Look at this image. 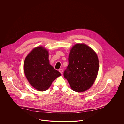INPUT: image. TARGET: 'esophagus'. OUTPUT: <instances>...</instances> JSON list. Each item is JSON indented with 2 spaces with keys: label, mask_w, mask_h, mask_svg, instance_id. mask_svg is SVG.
Listing matches in <instances>:
<instances>
[{
  "label": "esophagus",
  "mask_w": 124,
  "mask_h": 124,
  "mask_svg": "<svg viewBox=\"0 0 124 124\" xmlns=\"http://www.w3.org/2000/svg\"><path fill=\"white\" fill-rule=\"evenodd\" d=\"M59 72L62 75V74H63V69H59Z\"/></svg>",
  "instance_id": "1"
}]
</instances>
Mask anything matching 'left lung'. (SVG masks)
<instances>
[{
    "instance_id": "left-lung-1",
    "label": "left lung",
    "mask_w": 124,
    "mask_h": 124,
    "mask_svg": "<svg viewBox=\"0 0 124 124\" xmlns=\"http://www.w3.org/2000/svg\"><path fill=\"white\" fill-rule=\"evenodd\" d=\"M68 60L64 77L72 89L80 92L89 89L98 73L99 62L96 53L85 44H77L70 50Z\"/></svg>"
}]
</instances>
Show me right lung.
<instances>
[{
  "mask_svg": "<svg viewBox=\"0 0 124 124\" xmlns=\"http://www.w3.org/2000/svg\"><path fill=\"white\" fill-rule=\"evenodd\" d=\"M48 52L40 46L34 48L26 57L24 72L32 86L40 91L47 90L61 74L49 64Z\"/></svg>",
  "mask_w": 124,
  "mask_h": 124,
  "instance_id": "1",
  "label": "right lung"
}]
</instances>
